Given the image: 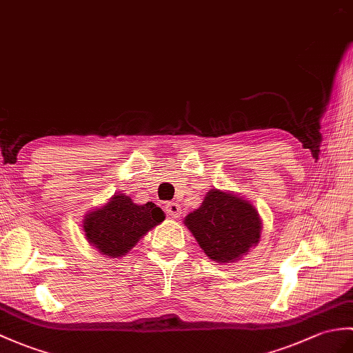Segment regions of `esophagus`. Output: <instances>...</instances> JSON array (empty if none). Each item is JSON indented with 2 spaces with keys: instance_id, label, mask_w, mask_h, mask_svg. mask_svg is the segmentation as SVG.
<instances>
[{
  "instance_id": "obj_1",
  "label": "esophagus",
  "mask_w": 353,
  "mask_h": 353,
  "mask_svg": "<svg viewBox=\"0 0 353 353\" xmlns=\"http://www.w3.org/2000/svg\"><path fill=\"white\" fill-rule=\"evenodd\" d=\"M165 212H167V215H168L170 218H179L180 215H182V209H180V204H179V203H174V201L167 203Z\"/></svg>"
}]
</instances>
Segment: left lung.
<instances>
[{
  "mask_svg": "<svg viewBox=\"0 0 353 353\" xmlns=\"http://www.w3.org/2000/svg\"><path fill=\"white\" fill-rule=\"evenodd\" d=\"M206 256L221 263H232L260 239L259 212L241 196L212 190L201 206L185 218Z\"/></svg>",
  "mask_w": 353,
  "mask_h": 353,
  "instance_id": "left-lung-1",
  "label": "left lung"
}]
</instances>
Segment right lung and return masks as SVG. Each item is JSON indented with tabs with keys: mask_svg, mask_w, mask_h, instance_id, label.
I'll return each instance as SVG.
<instances>
[{
	"mask_svg": "<svg viewBox=\"0 0 353 353\" xmlns=\"http://www.w3.org/2000/svg\"><path fill=\"white\" fill-rule=\"evenodd\" d=\"M163 218L162 209L154 203L138 206L129 196L119 194L106 206L85 216L84 232L87 241L103 256L121 257Z\"/></svg>",
	"mask_w": 353,
	"mask_h": 353,
	"instance_id": "right-lung-1",
	"label": "right lung"
}]
</instances>
